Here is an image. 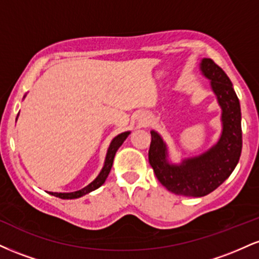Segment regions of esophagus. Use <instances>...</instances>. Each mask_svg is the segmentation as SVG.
Wrapping results in <instances>:
<instances>
[{"instance_id":"esophagus-1","label":"esophagus","mask_w":259,"mask_h":259,"mask_svg":"<svg viewBox=\"0 0 259 259\" xmlns=\"http://www.w3.org/2000/svg\"><path fill=\"white\" fill-rule=\"evenodd\" d=\"M148 123H150V118H148L147 115H144V117L140 118L139 124H140V125H141V126H146V125H148Z\"/></svg>"}]
</instances>
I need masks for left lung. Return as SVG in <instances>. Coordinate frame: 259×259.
I'll return each mask as SVG.
<instances>
[{
    "mask_svg": "<svg viewBox=\"0 0 259 259\" xmlns=\"http://www.w3.org/2000/svg\"><path fill=\"white\" fill-rule=\"evenodd\" d=\"M202 75L222 108V134L218 141L198 156L169 160L168 146L158 133L151 130L148 160L157 179L168 191L186 197H202L214 191L230 177L239 163L242 148L241 108L227 74L210 58H202Z\"/></svg>",
    "mask_w": 259,
    "mask_h": 259,
    "instance_id": "1",
    "label": "left lung"
}]
</instances>
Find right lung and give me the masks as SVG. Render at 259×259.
I'll use <instances>...</instances> for the list:
<instances>
[{
  "label": "right lung",
  "instance_id": "add662e5",
  "mask_svg": "<svg viewBox=\"0 0 259 259\" xmlns=\"http://www.w3.org/2000/svg\"><path fill=\"white\" fill-rule=\"evenodd\" d=\"M129 134H130V132L121 133V134H119V135H117L114 139L112 140L111 144H109L108 150H107L105 164H103L102 170L100 171V174L97 175V178L94 181H92V183L89 184L88 186H85L84 189L78 190V191H74V192H51V195L56 196V197L63 198V200H73V198L81 197V196L89 194V192L94 191V190L99 189L101 185H103L106 179H107V177H108L109 171H111V168L113 165V160H114L115 153H117L118 148H119L121 145H123V142L125 141L127 136H129Z\"/></svg>",
  "mask_w": 259,
  "mask_h": 259
}]
</instances>
